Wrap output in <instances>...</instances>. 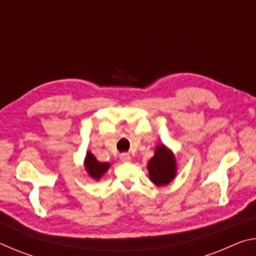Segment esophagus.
<instances>
[{
	"mask_svg": "<svg viewBox=\"0 0 256 256\" xmlns=\"http://www.w3.org/2000/svg\"><path fill=\"white\" fill-rule=\"evenodd\" d=\"M120 162H130V160H131V156H130L128 154H120Z\"/></svg>",
	"mask_w": 256,
	"mask_h": 256,
	"instance_id": "34e87169",
	"label": "esophagus"
}]
</instances>
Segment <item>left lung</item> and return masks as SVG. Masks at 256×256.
Masks as SVG:
<instances>
[{"label":"left lung","mask_w":256,"mask_h":256,"mask_svg":"<svg viewBox=\"0 0 256 256\" xmlns=\"http://www.w3.org/2000/svg\"><path fill=\"white\" fill-rule=\"evenodd\" d=\"M148 170L150 180L158 186L168 184L175 177V158L164 144L156 148L154 156L148 162Z\"/></svg>","instance_id":"8db88e82"}]
</instances>
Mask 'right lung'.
<instances>
[{
    "instance_id": "1",
    "label": "right lung",
    "mask_w": 256,
    "mask_h": 256,
    "mask_svg": "<svg viewBox=\"0 0 256 256\" xmlns=\"http://www.w3.org/2000/svg\"><path fill=\"white\" fill-rule=\"evenodd\" d=\"M84 166L86 172H88V174L92 176V178L99 180L107 172L108 168H110V164L99 162L92 152H88L86 157Z\"/></svg>"
}]
</instances>
